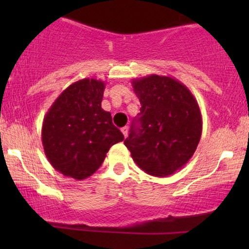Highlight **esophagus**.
Segmentation results:
<instances>
[{
    "label": "esophagus",
    "mask_w": 249,
    "mask_h": 249,
    "mask_svg": "<svg viewBox=\"0 0 249 249\" xmlns=\"http://www.w3.org/2000/svg\"><path fill=\"white\" fill-rule=\"evenodd\" d=\"M122 132H123V134H124V137H126L127 133H128V127L127 126L122 127Z\"/></svg>",
    "instance_id": "esophagus-1"
}]
</instances>
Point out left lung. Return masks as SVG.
<instances>
[{"label":"left lung","mask_w":249,"mask_h":249,"mask_svg":"<svg viewBox=\"0 0 249 249\" xmlns=\"http://www.w3.org/2000/svg\"><path fill=\"white\" fill-rule=\"evenodd\" d=\"M141 113L124 141L142 171L156 177L173 174L192 158L200 142L202 118L186 85L167 76L132 81Z\"/></svg>","instance_id":"8db88e82"}]
</instances>
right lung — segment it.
I'll list each match as a JSON object with an SVG mask.
<instances>
[{
  "label": "right lung",
  "instance_id": "add662e5",
  "mask_svg": "<svg viewBox=\"0 0 249 249\" xmlns=\"http://www.w3.org/2000/svg\"><path fill=\"white\" fill-rule=\"evenodd\" d=\"M105 83L84 78L68 87L43 119L42 144L56 171L83 180L101 167L112 145L124 141L102 108Z\"/></svg>",
  "mask_w": 249,
  "mask_h": 249
}]
</instances>
